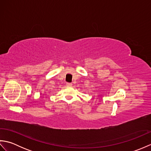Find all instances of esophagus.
<instances>
[{
  "mask_svg": "<svg viewBox=\"0 0 151 151\" xmlns=\"http://www.w3.org/2000/svg\"><path fill=\"white\" fill-rule=\"evenodd\" d=\"M66 85L67 86H71L72 85H73V84L72 83H69V82H67L66 83Z\"/></svg>",
  "mask_w": 151,
  "mask_h": 151,
  "instance_id": "34e87169",
  "label": "esophagus"
}]
</instances>
